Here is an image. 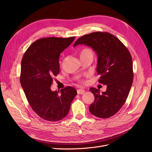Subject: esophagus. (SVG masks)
<instances>
[{"label": "esophagus", "mask_w": 152, "mask_h": 152, "mask_svg": "<svg viewBox=\"0 0 152 152\" xmlns=\"http://www.w3.org/2000/svg\"><path fill=\"white\" fill-rule=\"evenodd\" d=\"M84 92H85V90H84V89H77V94H83Z\"/></svg>", "instance_id": "34e87169"}]
</instances>
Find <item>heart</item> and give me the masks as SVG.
<instances>
[{"instance_id": "obj_1", "label": "heart", "mask_w": 152, "mask_h": 152, "mask_svg": "<svg viewBox=\"0 0 152 152\" xmlns=\"http://www.w3.org/2000/svg\"><path fill=\"white\" fill-rule=\"evenodd\" d=\"M94 53L92 50L88 48H86L81 50L80 53V57H93ZM88 76V75H87Z\"/></svg>"}]
</instances>
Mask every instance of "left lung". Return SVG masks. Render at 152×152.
Instances as JSON below:
<instances>
[{"instance_id":"left-lung-1","label":"left lung","mask_w":152,"mask_h":152,"mask_svg":"<svg viewBox=\"0 0 152 152\" xmlns=\"http://www.w3.org/2000/svg\"><path fill=\"white\" fill-rule=\"evenodd\" d=\"M91 47L97 55V73L99 81L107 86L105 92L92 87L94 102L90 112L100 118L115 115L125 103L133 82L131 55L124 44L108 33L95 32L79 37L73 45Z\"/></svg>"}]
</instances>
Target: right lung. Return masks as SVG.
I'll return each instance as SVG.
<instances>
[{"label": "right lung", "mask_w": 152, "mask_h": 152, "mask_svg": "<svg viewBox=\"0 0 152 152\" xmlns=\"http://www.w3.org/2000/svg\"><path fill=\"white\" fill-rule=\"evenodd\" d=\"M75 37H47L32 44L21 63L20 83L32 109L41 118L57 121L68 113L77 95L73 87L52 91L53 77L60 71V53L73 42Z\"/></svg>", "instance_id": "obj_1"}]
</instances>
